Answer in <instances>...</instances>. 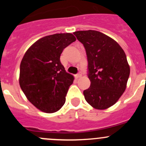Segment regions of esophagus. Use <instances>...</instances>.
Instances as JSON below:
<instances>
[{
  "instance_id": "esophagus-1",
  "label": "esophagus",
  "mask_w": 146,
  "mask_h": 146,
  "mask_svg": "<svg viewBox=\"0 0 146 146\" xmlns=\"http://www.w3.org/2000/svg\"><path fill=\"white\" fill-rule=\"evenodd\" d=\"M76 78H80L82 76V73H81V72H79L78 74H76Z\"/></svg>"
}]
</instances>
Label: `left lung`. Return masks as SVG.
I'll use <instances>...</instances> for the list:
<instances>
[{
	"label": "left lung",
	"mask_w": 146,
	"mask_h": 146,
	"mask_svg": "<svg viewBox=\"0 0 146 146\" xmlns=\"http://www.w3.org/2000/svg\"><path fill=\"white\" fill-rule=\"evenodd\" d=\"M73 34L83 44L88 58L90 86L83 91L85 100L98 110L109 108L126 90L130 74L126 54L116 41L98 31Z\"/></svg>",
	"instance_id": "obj_1"
}]
</instances>
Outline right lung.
Listing matches in <instances>:
<instances>
[{
	"mask_svg": "<svg viewBox=\"0 0 146 146\" xmlns=\"http://www.w3.org/2000/svg\"><path fill=\"white\" fill-rule=\"evenodd\" d=\"M76 40L70 33L48 35L31 46L20 67V85L28 100L42 111L54 113L62 107L73 76L66 73L60 56Z\"/></svg>",
	"mask_w": 146,
	"mask_h": 146,
	"instance_id": "add662e5",
	"label": "right lung"
}]
</instances>
